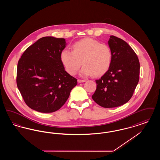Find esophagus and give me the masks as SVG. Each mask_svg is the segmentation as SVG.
I'll use <instances>...</instances> for the list:
<instances>
[{
	"instance_id": "1",
	"label": "esophagus",
	"mask_w": 160,
	"mask_h": 160,
	"mask_svg": "<svg viewBox=\"0 0 160 160\" xmlns=\"http://www.w3.org/2000/svg\"><path fill=\"white\" fill-rule=\"evenodd\" d=\"M77 81H78V83H83V82H85V80H80V79H78V80H77Z\"/></svg>"
}]
</instances>
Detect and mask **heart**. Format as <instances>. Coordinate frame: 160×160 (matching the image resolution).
I'll return each mask as SVG.
<instances>
[{"mask_svg":"<svg viewBox=\"0 0 160 160\" xmlns=\"http://www.w3.org/2000/svg\"><path fill=\"white\" fill-rule=\"evenodd\" d=\"M71 48L72 52L65 48L60 53L61 62L69 75H76L82 64L83 65L80 72L82 76L92 74L101 76L110 68L112 52L110 47L106 44H101L96 39L86 38L74 43Z\"/></svg>","mask_w":160,"mask_h":160,"instance_id":"1","label":"heart"}]
</instances>
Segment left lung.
<instances>
[{
	"instance_id": "1",
	"label": "left lung",
	"mask_w": 160,
	"mask_h": 160,
	"mask_svg": "<svg viewBox=\"0 0 160 160\" xmlns=\"http://www.w3.org/2000/svg\"><path fill=\"white\" fill-rule=\"evenodd\" d=\"M112 52L109 69L96 80L93 101L104 108L121 106L132 97L139 80L140 63L132 48L122 39L110 36L108 41Z\"/></svg>"
}]
</instances>
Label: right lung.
<instances>
[{"label": "right lung", "mask_w": 160, "mask_h": 160, "mask_svg": "<svg viewBox=\"0 0 160 160\" xmlns=\"http://www.w3.org/2000/svg\"><path fill=\"white\" fill-rule=\"evenodd\" d=\"M64 38L46 37L29 46L19 59L17 85L27 106L41 113L58 110L77 84L60 59Z\"/></svg>", "instance_id": "1"}]
</instances>
